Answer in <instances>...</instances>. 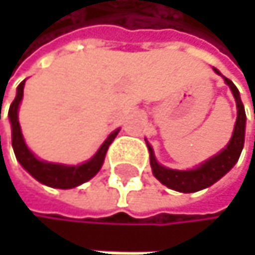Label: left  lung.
Here are the masks:
<instances>
[{
	"instance_id": "8db88e82",
	"label": "left lung",
	"mask_w": 255,
	"mask_h": 255,
	"mask_svg": "<svg viewBox=\"0 0 255 255\" xmlns=\"http://www.w3.org/2000/svg\"><path fill=\"white\" fill-rule=\"evenodd\" d=\"M214 72L219 73V70H216V68H214ZM225 82L230 85V89L233 90V95L237 102V121H236L233 137L223 151H220L217 156L207 160L196 170L177 171V170H170V168H165V166L159 165L154 159L151 146L148 145L153 174L157 180H160L165 185V187L176 190L179 193L200 191L203 188L211 187V185L216 183L220 177H223L239 160L243 143H245V122H247V115H245V109H243V104H242L237 87L228 78H225Z\"/></svg>"
}]
</instances>
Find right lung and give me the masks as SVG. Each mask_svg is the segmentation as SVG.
<instances>
[{"instance_id":"1","label":"right lung","mask_w":255,"mask_h":255,"mask_svg":"<svg viewBox=\"0 0 255 255\" xmlns=\"http://www.w3.org/2000/svg\"><path fill=\"white\" fill-rule=\"evenodd\" d=\"M24 82L25 81H22L18 85L16 98L10 104V109H8V119H10V124H12V146H13L15 156L19 160V163L38 182L47 185V187H52V188L68 190V188L78 187V185H81L87 180H90L101 170L104 159H105V153L109 150L110 143L118 136L119 130L113 131L109 137H107V140L102 143L99 151L89 162H85L82 165L65 166V165L48 163V162H42V160L36 159L32 154V151L27 148V145L22 139L19 122H18V107H19V102H21L22 93H24Z\"/></svg>"}]
</instances>
